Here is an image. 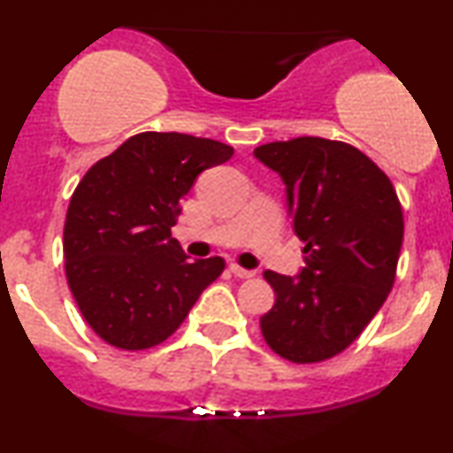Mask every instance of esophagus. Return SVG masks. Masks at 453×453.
Here are the masks:
<instances>
[{"label":"esophagus","instance_id":"1","mask_svg":"<svg viewBox=\"0 0 453 453\" xmlns=\"http://www.w3.org/2000/svg\"><path fill=\"white\" fill-rule=\"evenodd\" d=\"M230 270L234 273V277H238V279H251V277H256V270H247V268L238 266V264H230Z\"/></svg>","mask_w":453,"mask_h":453}]
</instances>
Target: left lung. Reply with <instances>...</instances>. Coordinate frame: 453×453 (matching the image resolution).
I'll return each instance as SVG.
<instances>
[{
  "label": "left lung",
  "mask_w": 453,
  "mask_h": 453,
  "mask_svg": "<svg viewBox=\"0 0 453 453\" xmlns=\"http://www.w3.org/2000/svg\"><path fill=\"white\" fill-rule=\"evenodd\" d=\"M253 155L283 179L304 242L298 277L264 273L277 296L259 319L264 341L289 362H324L362 334L392 292L404 234L398 196L375 161L341 140L300 136Z\"/></svg>",
  "instance_id": "1"
}]
</instances>
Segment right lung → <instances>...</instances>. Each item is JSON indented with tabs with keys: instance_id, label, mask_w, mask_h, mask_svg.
<instances>
[{
	"instance_id": "right-lung-1",
	"label": "right lung",
	"mask_w": 453,
	"mask_h": 453,
	"mask_svg": "<svg viewBox=\"0 0 453 453\" xmlns=\"http://www.w3.org/2000/svg\"><path fill=\"white\" fill-rule=\"evenodd\" d=\"M232 155L211 138L142 132L82 176L65 215V277L108 345L140 351L164 342L223 273V257H187L170 227L197 174Z\"/></svg>"
}]
</instances>
